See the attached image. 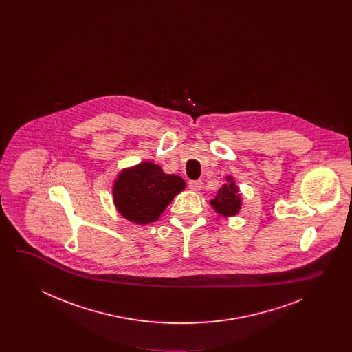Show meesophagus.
<instances>
[{
  "mask_svg": "<svg viewBox=\"0 0 352 352\" xmlns=\"http://www.w3.org/2000/svg\"><path fill=\"white\" fill-rule=\"evenodd\" d=\"M201 187H203L201 181H190V182H188V188L192 190V191H195V192L201 191Z\"/></svg>",
  "mask_w": 352,
  "mask_h": 352,
  "instance_id": "obj_1",
  "label": "esophagus"
}]
</instances>
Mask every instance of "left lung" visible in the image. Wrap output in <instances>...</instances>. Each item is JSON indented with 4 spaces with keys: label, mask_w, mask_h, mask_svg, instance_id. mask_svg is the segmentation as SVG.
Wrapping results in <instances>:
<instances>
[{
    "label": "left lung",
    "mask_w": 352,
    "mask_h": 352,
    "mask_svg": "<svg viewBox=\"0 0 352 352\" xmlns=\"http://www.w3.org/2000/svg\"><path fill=\"white\" fill-rule=\"evenodd\" d=\"M239 187L234 182L232 175L226 177V182L220 187L214 199L210 201L214 211L224 218L236 217L243 206L241 194L239 192Z\"/></svg>",
    "instance_id": "left-lung-1"
}]
</instances>
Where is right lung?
I'll return each instance as SVG.
<instances>
[{
	"mask_svg": "<svg viewBox=\"0 0 352 352\" xmlns=\"http://www.w3.org/2000/svg\"><path fill=\"white\" fill-rule=\"evenodd\" d=\"M186 188L175 174H166L151 161L122 168L113 181L112 195L118 214L137 226L157 221L173 199Z\"/></svg>",
	"mask_w": 352,
	"mask_h": 352,
	"instance_id": "add662e5",
	"label": "right lung"
}]
</instances>
